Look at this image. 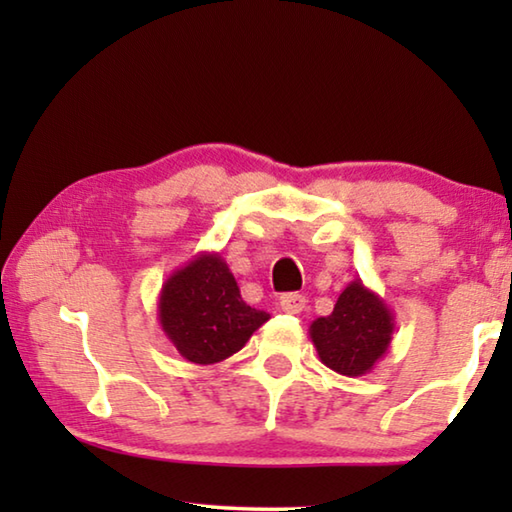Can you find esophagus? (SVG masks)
I'll return each instance as SVG.
<instances>
[{"mask_svg": "<svg viewBox=\"0 0 512 512\" xmlns=\"http://www.w3.org/2000/svg\"><path fill=\"white\" fill-rule=\"evenodd\" d=\"M307 305V298L302 293H284L280 296V309L287 311V314H300Z\"/></svg>", "mask_w": 512, "mask_h": 512, "instance_id": "obj_1", "label": "esophagus"}]
</instances>
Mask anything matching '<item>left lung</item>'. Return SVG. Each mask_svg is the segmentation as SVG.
<instances>
[{
  "label": "left lung",
  "instance_id": "obj_1",
  "mask_svg": "<svg viewBox=\"0 0 512 512\" xmlns=\"http://www.w3.org/2000/svg\"><path fill=\"white\" fill-rule=\"evenodd\" d=\"M393 332V311L361 280L341 291L332 314L309 325L318 359L345 377L368 375L391 348Z\"/></svg>",
  "mask_w": 512,
  "mask_h": 512
}]
</instances>
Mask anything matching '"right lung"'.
Masks as SVG:
<instances>
[{
    "label": "right lung",
    "mask_w": 512,
    "mask_h": 512,
    "mask_svg": "<svg viewBox=\"0 0 512 512\" xmlns=\"http://www.w3.org/2000/svg\"><path fill=\"white\" fill-rule=\"evenodd\" d=\"M271 314L241 298L235 275L219 253H201L162 284L158 320L180 357L210 366L232 357Z\"/></svg>",
    "instance_id": "1"
}]
</instances>
